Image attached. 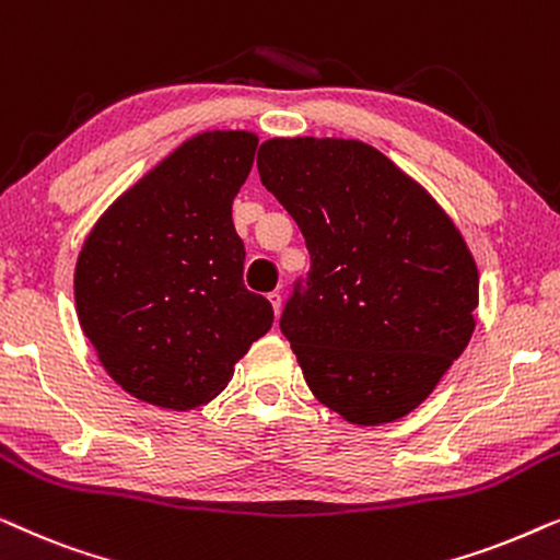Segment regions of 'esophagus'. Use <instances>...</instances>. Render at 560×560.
<instances>
[{
  "label": "esophagus",
  "instance_id": "esophagus-1",
  "mask_svg": "<svg viewBox=\"0 0 560 560\" xmlns=\"http://www.w3.org/2000/svg\"><path fill=\"white\" fill-rule=\"evenodd\" d=\"M270 298V303H272V311H275V316H280V311H282V295L280 293H270L267 295Z\"/></svg>",
  "mask_w": 560,
  "mask_h": 560
}]
</instances>
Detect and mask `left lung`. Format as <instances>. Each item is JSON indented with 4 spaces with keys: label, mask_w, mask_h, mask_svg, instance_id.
<instances>
[{
    "label": "left lung",
    "mask_w": 560,
    "mask_h": 560,
    "mask_svg": "<svg viewBox=\"0 0 560 560\" xmlns=\"http://www.w3.org/2000/svg\"><path fill=\"white\" fill-rule=\"evenodd\" d=\"M257 167L311 255L280 316L311 393L357 425L408 416L477 324L464 236L372 144L278 137L259 144Z\"/></svg>",
    "instance_id": "8db88e82"
}]
</instances>
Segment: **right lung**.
Wrapping results in <instances>:
<instances>
[{
  "label": "right lung",
  "mask_w": 560,
  "mask_h": 560,
  "mask_svg": "<svg viewBox=\"0 0 560 560\" xmlns=\"http://www.w3.org/2000/svg\"><path fill=\"white\" fill-rule=\"evenodd\" d=\"M257 135L203 132L109 206L75 262V311L121 389L190 410L229 385L234 364L272 326L267 298L244 288L234 196Z\"/></svg>",
  "instance_id": "1"
}]
</instances>
